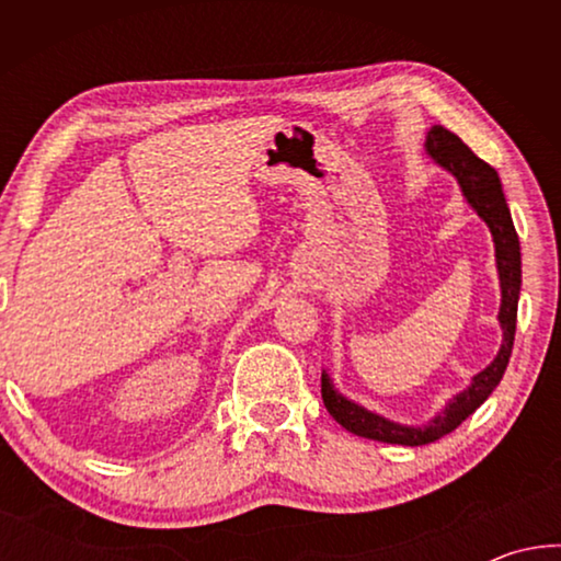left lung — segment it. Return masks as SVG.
<instances>
[{"mask_svg":"<svg viewBox=\"0 0 561 561\" xmlns=\"http://www.w3.org/2000/svg\"><path fill=\"white\" fill-rule=\"evenodd\" d=\"M425 153L435 165L458 180L460 193L482 222L490 227L492 242H495V264L500 277V311L497 321L502 329V344L492 364L482 368L480 374L472 376L470 386L465 391L455 393L443 411L435 413L431 421L421 425H405L391 421L381 413L368 411L356 401H351L344 393L336 391L334 381L327 371H321V398H324L327 411L339 425H344L348 433L360 435L368 440H381L393 445H428L440 440L443 435L453 433L465 417L472 415L478 408L488 401V396L495 391L502 381V374L510 364L512 344H515V327H517V301L522 287V254H519V237L512 225V215L502 193V183L497 170L480 160L462 140L443 126H433L425 136Z\"/></svg>","mask_w":561,"mask_h":561,"instance_id":"1","label":"left lung"}]
</instances>
